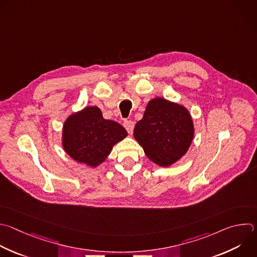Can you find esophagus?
<instances>
[{
  "label": "esophagus",
  "mask_w": 257,
  "mask_h": 257,
  "mask_svg": "<svg viewBox=\"0 0 257 257\" xmlns=\"http://www.w3.org/2000/svg\"><path fill=\"white\" fill-rule=\"evenodd\" d=\"M124 127L126 128V130L128 131L129 134H132L133 130H134V122L133 121H125Z\"/></svg>",
  "instance_id": "1"
}]
</instances>
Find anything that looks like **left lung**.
Instances as JSON below:
<instances>
[{
    "label": "left lung",
    "mask_w": 257,
    "mask_h": 257,
    "mask_svg": "<svg viewBox=\"0 0 257 257\" xmlns=\"http://www.w3.org/2000/svg\"><path fill=\"white\" fill-rule=\"evenodd\" d=\"M194 133V123L188 109L155 98L147 104L133 135L151 161L160 166H169L187 153Z\"/></svg>",
    "instance_id": "8db88e82"
}]
</instances>
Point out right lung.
<instances>
[{"label": "right lung", "mask_w": 257, "mask_h": 257, "mask_svg": "<svg viewBox=\"0 0 257 257\" xmlns=\"http://www.w3.org/2000/svg\"><path fill=\"white\" fill-rule=\"evenodd\" d=\"M119 123L103 118L102 111L85 107L71 114L62 128V146L75 161L97 167L106 160L113 146L127 136Z\"/></svg>", "instance_id": "right-lung-1"}]
</instances>
